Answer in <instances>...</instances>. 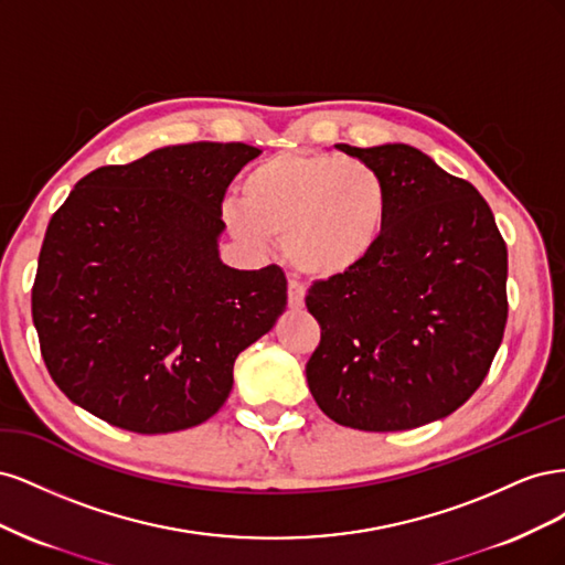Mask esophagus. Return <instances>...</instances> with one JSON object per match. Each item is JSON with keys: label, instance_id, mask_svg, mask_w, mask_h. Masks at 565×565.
Here are the masks:
<instances>
[{"label": "esophagus", "instance_id": "esophagus-1", "mask_svg": "<svg viewBox=\"0 0 565 565\" xmlns=\"http://www.w3.org/2000/svg\"><path fill=\"white\" fill-rule=\"evenodd\" d=\"M303 297H306L303 285L299 280H295V278H289V282H287V303H289V309H301Z\"/></svg>", "mask_w": 565, "mask_h": 565}]
</instances>
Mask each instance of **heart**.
Masks as SVG:
<instances>
[{"instance_id": "obj_1", "label": "heart", "mask_w": 565, "mask_h": 565, "mask_svg": "<svg viewBox=\"0 0 565 565\" xmlns=\"http://www.w3.org/2000/svg\"><path fill=\"white\" fill-rule=\"evenodd\" d=\"M388 207V183L367 162L280 152L249 169L226 218L252 245L285 237L289 262L306 276L339 278L380 245Z\"/></svg>"}]
</instances>
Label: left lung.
<instances>
[{"label": "left lung", "instance_id": "8db88e82", "mask_svg": "<svg viewBox=\"0 0 565 565\" xmlns=\"http://www.w3.org/2000/svg\"><path fill=\"white\" fill-rule=\"evenodd\" d=\"M337 148L380 169L391 207L361 266L309 287L320 344L306 380L341 426L415 429L455 413L486 380L509 313L507 243L483 195L422 150Z\"/></svg>", "mask_w": 565, "mask_h": 565}]
</instances>
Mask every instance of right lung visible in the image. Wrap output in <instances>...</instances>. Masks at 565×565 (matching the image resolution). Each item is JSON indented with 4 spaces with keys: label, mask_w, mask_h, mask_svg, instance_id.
Listing matches in <instances>:
<instances>
[{
    "label": "right lung",
    "mask_w": 565,
    "mask_h": 565,
    "mask_svg": "<svg viewBox=\"0 0 565 565\" xmlns=\"http://www.w3.org/2000/svg\"><path fill=\"white\" fill-rule=\"evenodd\" d=\"M247 143H185L106 164L51 216L32 320L51 380L87 413L169 434L226 403L233 363L287 306L280 266L221 264V202L259 156Z\"/></svg>",
    "instance_id": "obj_1"
}]
</instances>
